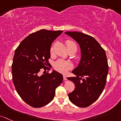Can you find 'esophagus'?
Segmentation results:
<instances>
[{"label":"esophagus","mask_w":121,"mask_h":121,"mask_svg":"<svg viewBox=\"0 0 121 121\" xmlns=\"http://www.w3.org/2000/svg\"><path fill=\"white\" fill-rule=\"evenodd\" d=\"M63 80H64L65 81L66 80H67V78H66V77L65 75H63Z\"/></svg>","instance_id":"1"}]
</instances>
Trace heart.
Masks as SVG:
<instances>
[{
    "label": "heart",
    "mask_w": 121,
    "mask_h": 121,
    "mask_svg": "<svg viewBox=\"0 0 121 121\" xmlns=\"http://www.w3.org/2000/svg\"><path fill=\"white\" fill-rule=\"evenodd\" d=\"M66 44L67 48L69 47H71V46H75V47H77L76 44L74 42L72 41L68 40L66 42ZM53 49H54L53 47L52 46L50 49V53L51 55L53 54ZM72 66L71 63L67 62V61L63 60V59H59V60H57L56 62H55V63L53 64L54 69L56 71H58V72H60V73H66L69 69L72 68Z\"/></svg>",
    "instance_id": "b5f03b06"
}]
</instances>
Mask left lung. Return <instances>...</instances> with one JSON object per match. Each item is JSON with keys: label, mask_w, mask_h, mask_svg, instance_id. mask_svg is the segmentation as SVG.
I'll list each match as a JSON object with an SVG mask.
<instances>
[{"label": "left lung", "mask_w": 121, "mask_h": 121, "mask_svg": "<svg viewBox=\"0 0 121 121\" xmlns=\"http://www.w3.org/2000/svg\"><path fill=\"white\" fill-rule=\"evenodd\" d=\"M65 34L78 42L81 49L79 65L72 72L76 76L68 78L75 85L68 96L74 105L85 108L99 98L105 87L108 72L106 53L91 36L76 31Z\"/></svg>", "instance_id": "obj_1"}]
</instances>
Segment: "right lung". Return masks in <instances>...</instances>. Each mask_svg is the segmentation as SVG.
Segmentation results:
<instances>
[{
  "label": "right lung",
  "mask_w": 121,
  "mask_h": 121,
  "mask_svg": "<svg viewBox=\"0 0 121 121\" xmlns=\"http://www.w3.org/2000/svg\"><path fill=\"white\" fill-rule=\"evenodd\" d=\"M63 31L41 30L23 39L14 52L12 63V78L16 91L27 104L34 108L45 106L53 99L55 89L63 81L62 74L40 71L50 58L51 46Z\"/></svg>",
  "instance_id": "right-lung-1"
}]
</instances>
